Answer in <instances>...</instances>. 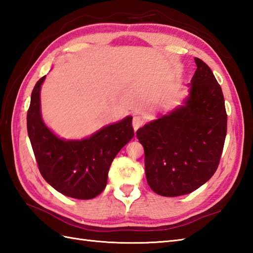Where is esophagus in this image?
Listing matches in <instances>:
<instances>
[{
    "instance_id": "34e87169",
    "label": "esophagus",
    "mask_w": 253,
    "mask_h": 253,
    "mask_svg": "<svg viewBox=\"0 0 253 253\" xmlns=\"http://www.w3.org/2000/svg\"><path fill=\"white\" fill-rule=\"evenodd\" d=\"M143 118L141 116H133L132 118V127L135 130H138L143 125Z\"/></svg>"
}]
</instances>
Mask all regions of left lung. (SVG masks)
I'll use <instances>...</instances> for the list:
<instances>
[{
  "label": "left lung",
  "instance_id": "obj_1",
  "mask_svg": "<svg viewBox=\"0 0 253 253\" xmlns=\"http://www.w3.org/2000/svg\"><path fill=\"white\" fill-rule=\"evenodd\" d=\"M195 62L184 105L137 130L148 185L160 196L187 195L206 184L223 152L227 114L222 88L206 63Z\"/></svg>",
  "mask_w": 253,
  "mask_h": 253
}]
</instances>
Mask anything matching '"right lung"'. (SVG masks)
<instances>
[{"label": "right lung", "instance_id": "obj_1", "mask_svg": "<svg viewBox=\"0 0 253 253\" xmlns=\"http://www.w3.org/2000/svg\"><path fill=\"white\" fill-rule=\"evenodd\" d=\"M40 78L31 93L27 130L42 177L64 196L92 199L106 187L113 160L133 137L132 117L111 124L82 140L57 137L42 121Z\"/></svg>", "mask_w": 253, "mask_h": 253}]
</instances>
